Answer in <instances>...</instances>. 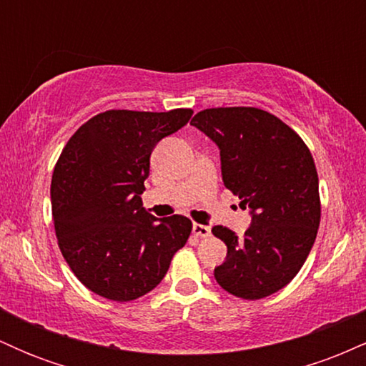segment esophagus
Returning <instances> with one entry per match:
<instances>
[{
	"mask_svg": "<svg viewBox=\"0 0 366 366\" xmlns=\"http://www.w3.org/2000/svg\"><path fill=\"white\" fill-rule=\"evenodd\" d=\"M192 232H194V236H197V237H209V234H212V229H209L208 225L194 224V225H192Z\"/></svg>",
	"mask_w": 366,
	"mask_h": 366,
	"instance_id": "obj_1",
	"label": "esophagus"
}]
</instances>
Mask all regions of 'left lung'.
Listing matches in <instances>:
<instances>
[{
    "instance_id": "obj_1",
    "label": "left lung",
    "mask_w": 366,
    "mask_h": 366,
    "mask_svg": "<svg viewBox=\"0 0 366 366\" xmlns=\"http://www.w3.org/2000/svg\"><path fill=\"white\" fill-rule=\"evenodd\" d=\"M191 124L217 142L225 187L253 213L242 236L212 229L227 244L217 282L241 300L270 296L297 275L317 239L322 204L312 153L296 130L259 108H208Z\"/></svg>"
}]
</instances>
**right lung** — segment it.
Listing matches in <instances>:
<instances>
[{
    "label": "right lung",
    "mask_w": 366,
    "mask_h": 366,
    "mask_svg": "<svg viewBox=\"0 0 366 366\" xmlns=\"http://www.w3.org/2000/svg\"><path fill=\"white\" fill-rule=\"evenodd\" d=\"M191 115V108L108 110L61 149L51 177L54 232L70 270L98 296L125 303L153 291L191 236L187 217L158 220L139 197L154 146Z\"/></svg>",
    "instance_id": "1"
}]
</instances>
